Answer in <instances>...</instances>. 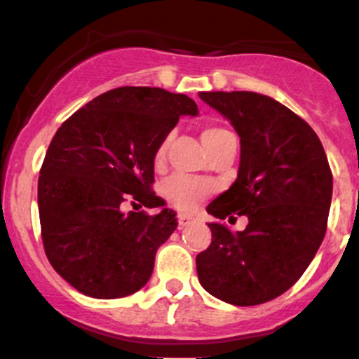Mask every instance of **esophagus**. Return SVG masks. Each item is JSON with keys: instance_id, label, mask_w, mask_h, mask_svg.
Wrapping results in <instances>:
<instances>
[{"instance_id": "1", "label": "esophagus", "mask_w": 359, "mask_h": 359, "mask_svg": "<svg viewBox=\"0 0 359 359\" xmlns=\"http://www.w3.org/2000/svg\"><path fill=\"white\" fill-rule=\"evenodd\" d=\"M192 222H196V217L192 216V214H179V228H187V226H191Z\"/></svg>"}]
</instances>
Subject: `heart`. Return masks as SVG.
Masks as SVG:
<instances>
[{"instance_id": "b5f03b06", "label": "heart", "mask_w": 359, "mask_h": 359, "mask_svg": "<svg viewBox=\"0 0 359 359\" xmlns=\"http://www.w3.org/2000/svg\"><path fill=\"white\" fill-rule=\"evenodd\" d=\"M228 133L229 131L224 130V128L208 126L203 131V142H204L205 148H208L209 145H212L216 140H219L221 137H224V135H228ZM167 145H168V138L163 140V142L160 143V147L156 148V154H155L156 162H160V160L163 158V155H165V150H167ZM204 191H205V187L203 182H199V180L191 179V177H185V175H174V177H170L165 184H163V194H165L172 203L179 205V208H189V205H191L194 201L197 199V197L203 196Z\"/></svg>"}]
</instances>
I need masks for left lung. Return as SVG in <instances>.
Here are the masks:
<instances>
[{
	"label": "left lung",
	"mask_w": 359,
	"mask_h": 359,
	"mask_svg": "<svg viewBox=\"0 0 359 359\" xmlns=\"http://www.w3.org/2000/svg\"><path fill=\"white\" fill-rule=\"evenodd\" d=\"M240 137L238 177L208 205L217 219L248 217L243 231L211 222L197 255L199 282L233 306H258L294 285L327 228L332 174L316 131L282 102L250 90L199 93Z\"/></svg>",
	"instance_id": "obj_1"
}]
</instances>
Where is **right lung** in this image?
Wrapping results in <instances>:
<instances>
[{
  "label": "right lung",
  "mask_w": 359,
  "mask_h": 359,
  "mask_svg": "<svg viewBox=\"0 0 359 359\" xmlns=\"http://www.w3.org/2000/svg\"><path fill=\"white\" fill-rule=\"evenodd\" d=\"M199 109L185 94L118 88L82 106L52 138L39 177L43 248L81 294L119 299L145 287L175 211L151 192L155 154L180 116ZM160 207L154 217L121 208Z\"/></svg>",
  "instance_id": "add662e5"
}]
</instances>
